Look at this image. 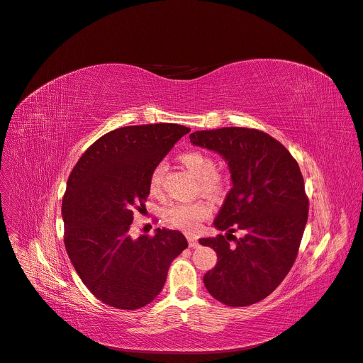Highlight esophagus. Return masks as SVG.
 Wrapping results in <instances>:
<instances>
[{
    "instance_id": "1",
    "label": "esophagus",
    "mask_w": 363,
    "mask_h": 363,
    "mask_svg": "<svg viewBox=\"0 0 363 363\" xmlns=\"http://www.w3.org/2000/svg\"><path fill=\"white\" fill-rule=\"evenodd\" d=\"M188 244H189V247H191V249H199V247H200V244L196 238H188Z\"/></svg>"
}]
</instances>
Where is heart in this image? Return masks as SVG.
I'll return each instance as SVG.
<instances>
[{
  "label": "heart",
  "instance_id": "heart-1",
  "mask_svg": "<svg viewBox=\"0 0 363 363\" xmlns=\"http://www.w3.org/2000/svg\"><path fill=\"white\" fill-rule=\"evenodd\" d=\"M182 164L191 174L203 181L201 189L207 194H218L220 191V181L218 179V164L201 151H188L181 156ZM163 178V164H159L152 170L150 177L151 191H157ZM212 213V207L207 203H174L170 204L166 212V220L182 231L194 233L200 228V223Z\"/></svg>",
  "mask_w": 363,
  "mask_h": 363
}]
</instances>
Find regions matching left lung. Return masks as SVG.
Returning a JSON list of instances; mask_svg holds the SVG:
<instances>
[{"label": "left lung", "instance_id": "obj_1", "mask_svg": "<svg viewBox=\"0 0 363 363\" xmlns=\"http://www.w3.org/2000/svg\"><path fill=\"white\" fill-rule=\"evenodd\" d=\"M189 141L222 156L233 182L213 220L226 234L199 240L218 255L204 287L226 306L255 304L278 287L297 257L309 211L300 167L287 148L257 129L196 130ZM235 229L240 239L232 235Z\"/></svg>", "mask_w": 363, "mask_h": 363}]
</instances>
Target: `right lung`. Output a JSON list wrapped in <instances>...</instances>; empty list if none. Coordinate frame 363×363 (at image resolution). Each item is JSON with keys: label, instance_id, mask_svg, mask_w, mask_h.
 <instances>
[{"label": "right lung", "instance_id": "add662e5", "mask_svg": "<svg viewBox=\"0 0 363 363\" xmlns=\"http://www.w3.org/2000/svg\"><path fill=\"white\" fill-rule=\"evenodd\" d=\"M189 128L123 126L95 141L73 167L62 204L65 245L86 289L111 308H144L162 291L170 263L188 247L179 231L132 238L133 206L150 194L155 167Z\"/></svg>", "mask_w": 363, "mask_h": 363}]
</instances>
